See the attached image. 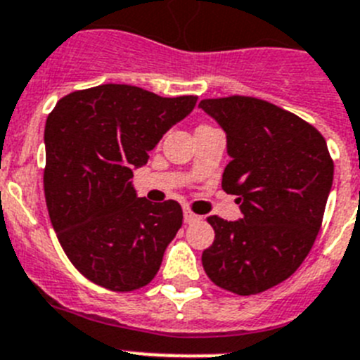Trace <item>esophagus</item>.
Here are the masks:
<instances>
[{"label":"esophagus","instance_id":"34e87169","mask_svg":"<svg viewBox=\"0 0 360 360\" xmlns=\"http://www.w3.org/2000/svg\"><path fill=\"white\" fill-rule=\"evenodd\" d=\"M183 213H184V222H186V224H192V222H197V220L200 219V217L195 215L190 208H184Z\"/></svg>","mask_w":360,"mask_h":360}]
</instances>
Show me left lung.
<instances>
[{"label": "left lung", "mask_w": 360, "mask_h": 360, "mask_svg": "<svg viewBox=\"0 0 360 360\" xmlns=\"http://www.w3.org/2000/svg\"><path fill=\"white\" fill-rule=\"evenodd\" d=\"M226 132L231 161L222 190L236 195L242 217H210L215 240L202 252L210 280L249 296L271 289L303 264L323 222L333 161L317 129L285 109L251 98L199 103Z\"/></svg>", "instance_id": "1"}]
</instances>
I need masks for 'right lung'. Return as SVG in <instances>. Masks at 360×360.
<instances>
[{
    "instance_id": "obj_1",
    "label": "right lung",
    "mask_w": 360,
    "mask_h": 360,
    "mask_svg": "<svg viewBox=\"0 0 360 360\" xmlns=\"http://www.w3.org/2000/svg\"><path fill=\"white\" fill-rule=\"evenodd\" d=\"M197 96L163 98L127 84H102L60 98L44 127L48 213L66 257L103 289L129 292L160 271L183 224L176 200L138 197L132 170Z\"/></svg>"
}]
</instances>
